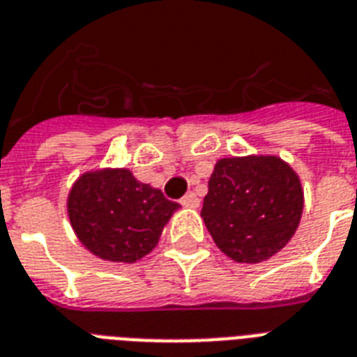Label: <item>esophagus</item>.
<instances>
[{
    "mask_svg": "<svg viewBox=\"0 0 357 357\" xmlns=\"http://www.w3.org/2000/svg\"><path fill=\"white\" fill-rule=\"evenodd\" d=\"M181 206L185 207H198L200 206V198L195 195V192H187V195L181 198Z\"/></svg>",
    "mask_w": 357,
    "mask_h": 357,
    "instance_id": "obj_1",
    "label": "esophagus"
}]
</instances>
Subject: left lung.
I'll list each match as a JSON object with an SVG mask.
<instances>
[{"mask_svg":"<svg viewBox=\"0 0 357 357\" xmlns=\"http://www.w3.org/2000/svg\"><path fill=\"white\" fill-rule=\"evenodd\" d=\"M302 209L298 176L280 157H226L209 178L202 218L228 257L261 263L291 241Z\"/></svg>","mask_w":357,"mask_h":357,"instance_id":"8db88e82","label":"left lung"}]
</instances>
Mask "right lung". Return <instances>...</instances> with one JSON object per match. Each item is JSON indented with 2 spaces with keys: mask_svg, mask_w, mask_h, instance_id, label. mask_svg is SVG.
Segmentation results:
<instances>
[{
  "mask_svg": "<svg viewBox=\"0 0 357 357\" xmlns=\"http://www.w3.org/2000/svg\"><path fill=\"white\" fill-rule=\"evenodd\" d=\"M179 204L140 183L128 168L85 172L68 195V218L86 250L100 259L135 263L159 243Z\"/></svg>",
  "mask_w": 357,
  "mask_h": 357,
  "instance_id": "obj_1",
  "label": "right lung"
}]
</instances>
